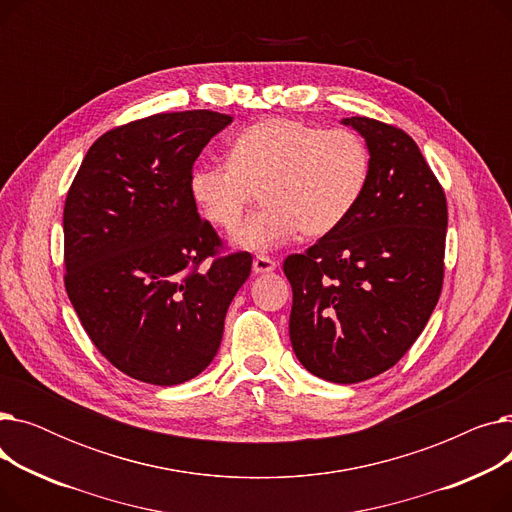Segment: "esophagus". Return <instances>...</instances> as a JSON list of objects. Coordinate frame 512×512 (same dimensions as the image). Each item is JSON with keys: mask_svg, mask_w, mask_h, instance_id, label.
I'll return each instance as SVG.
<instances>
[{"mask_svg": "<svg viewBox=\"0 0 512 512\" xmlns=\"http://www.w3.org/2000/svg\"><path fill=\"white\" fill-rule=\"evenodd\" d=\"M276 261L274 259H270V257H265V255H257L255 259H253V272L255 274H267V272H274L276 270Z\"/></svg>", "mask_w": 512, "mask_h": 512, "instance_id": "1", "label": "esophagus"}]
</instances>
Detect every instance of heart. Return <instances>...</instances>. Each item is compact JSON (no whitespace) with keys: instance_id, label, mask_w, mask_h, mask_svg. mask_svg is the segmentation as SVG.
I'll list each match as a JSON object with an SVG mask.
<instances>
[{"instance_id":"b5f03b06","label":"heart","mask_w":512,"mask_h":512,"mask_svg":"<svg viewBox=\"0 0 512 512\" xmlns=\"http://www.w3.org/2000/svg\"><path fill=\"white\" fill-rule=\"evenodd\" d=\"M228 157L197 164L188 195L205 222L230 232L261 191L265 205L232 238L245 251H272L297 232L330 234L357 207L369 178V151L355 132L290 118L245 128Z\"/></svg>"}]
</instances>
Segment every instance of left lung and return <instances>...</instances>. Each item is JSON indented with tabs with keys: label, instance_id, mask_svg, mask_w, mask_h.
Returning a JSON list of instances; mask_svg holds the SVG:
<instances>
[{
	"label": "left lung",
	"instance_id": "1",
	"mask_svg": "<svg viewBox=\"0 0 512 512\" xmlns=\"http://www.w3.org/2000/svg\"><path fill=\"white\" fill-rule=\"evenodd\" d=\"M365 139L369 178L351 215L284 261L290 342L307 371L334 384L380 375L423 332L442 290L446 197L405 130L344 118Z\"/></svg>",
	"mask_w": 512,
	"mask_h": 512
}]
</instances>
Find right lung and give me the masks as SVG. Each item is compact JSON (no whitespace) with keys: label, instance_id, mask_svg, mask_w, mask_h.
<instances>
[{"label":"right lung","instance_id":"1","mask_svg":"<svg viewBox=\"0 0 512 512\" xmlns=\"http://www.w3.org/2000/svg\"><path fill=\"white\" fill-rule=\"evenodd\" d=\"M230 122L191 110L118 126L91 145L68 191V299L99 353L139 382L199 375L251 274L249 253L218 257L222 242L188 195L195 159Z\"/></svg>","mask_w":512,"mask_h":512}]
</instances>
